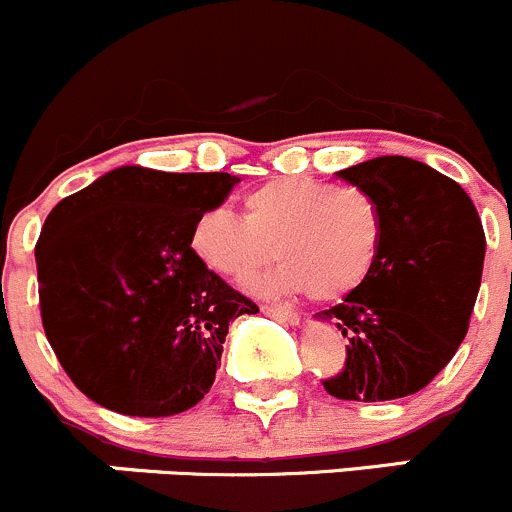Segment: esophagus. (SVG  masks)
Wrapping results in <instances>:
<instances>
[{
  "label": "esophagus",
  "mask_w": 512,
  "mask_h": 512,
  "mask_svg": "<svg viewBox=\"0 0 512 512\" xmlns=\"http://www.w3.org/2000/svg\"><path fill=\"white\" fill-rule=\"evenodd\" d=\"M262 312H265V315H270V317H275V320L287 322V325H300V315H297L295 310H290V307L262 305Z\"/></svg>",
  "instance_id": "obj_1"
}]
</instances>
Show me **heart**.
<instances>
[{
	"mask_svg": "<svg viewBox=\"0 0 512 512\" xmlns=\"http://www.w3.org/2000/svg\"><path fill=\"white\" fill-rule=\"evenodd\" d=\"M245 217L207 210L192 225V252L235 282L282 262L262 285L340 300L360 290L375 270L385 237V212L362 187H335L310 177H280L247 192ZM278 250L275 251L274 247Z\"/></svg>",
	"mask_w": 512,
	"mask_h": 512,
	"instance_id": "heart-1",
	"label": "heart"
}]
</instances>
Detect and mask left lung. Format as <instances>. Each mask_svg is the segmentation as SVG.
Wrapping results in <instances>:
<instances>
[{
    "label": "left lung",
    "mask_w": 512,
    "mask_h": 512,
    "mask_svg": "<svg viewBox=\"0 0 512 512\" xmlns=\"http://www.w3.org/2000/svg\"><path fill=\"white\" fill-rule=\"evenodd\" d=\"M337 177L380 202L385 237L365 285L315 315L347 337L345 367L322 385L337 400L408 398L468 335L483 277V222L458 182L410 157H375Z\"/></svg>",
    "instance_id": "1"
}]
</instances>
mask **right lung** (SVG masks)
<instances>
[{"mask_svg": "<svg viewBox=\"0 0 512 512\" xmlns=\"http://www.w3.org/2000/svg\"><path fill=\"white\" fill-rule=\"evenodd\" d=\"M237 182L119 167L49 212L34 250L42 325L89 400L170 418L210 393L230 322L257 305L207 270L190 235Z\"/></svg>", "mask_w": 512, "mask_h": 512, "instance_id": "obj_1", "label": "right lung"}]
</instances>
